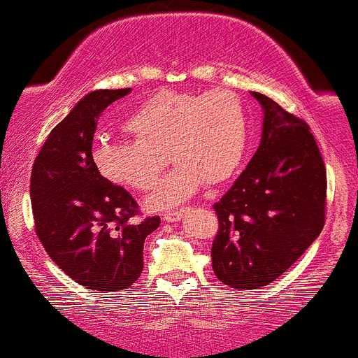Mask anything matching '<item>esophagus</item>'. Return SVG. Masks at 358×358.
Wrapping results in <instances>:
<instances>
[{
  "label": "esophagus",
  "mask_w": 358,
  "mask_h": 358,
  "mask_svg": "<svg viewBox=\"0 0 358 358\" xmlns=\"http://www.w3.org/2000/svg\"><path fill=\"white\" fill-rule=\"evenodd\" d=\"M187 213H189V208H182V210H178V211H169V213H164V220L166 222H178V220H182Z\"/></svg>",
  "instance_id": "esophagus-1"
}]
</instances>
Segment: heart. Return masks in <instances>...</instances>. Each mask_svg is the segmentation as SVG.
<instances>
[{
  "label": "heart",
  "instance_id": "b5f03b06",
  "mask_svg": "<svg viewBox=\"0 0 358 358\" xmlns=\"http://www.w3.org/2000/svg\"><path fill=\"white\" fill-rule=\"evenodd\" d=\"M124 129L129 141H101L92 159L106 180L147 192L169 159L176 168L148 197L152 210H171L196 196L208 182H227L248 147V117L232 92L164 89L131 112Z\"/></svg>",
  "mask_w": 358,
  "mask_h": 358
}]
</instances>
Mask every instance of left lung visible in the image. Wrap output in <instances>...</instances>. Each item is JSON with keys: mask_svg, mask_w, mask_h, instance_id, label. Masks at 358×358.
<instances>
[{"mask_svg": "<svg viewBox=\"0 0 358 358\" xmlns=\"http://www.w3.org/2000/svg\"><path fill=\"white\" fill-rule=\"evenodd\" d=\"M252 96L264 108L262 140L213 204L211 266L236 290L262 289L282 276L322 232L327 203V173L310 126L271 98Z\"/></svg>", "mask_w": 358, "mask_h": 358, "instance_id": "8db88e82", "label": "left lung"}]
</instances>
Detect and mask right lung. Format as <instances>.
Returning <instances> with one entry per match:
<instances>
[{
	"instance_id": "right-lung-1",
	"label": "right lung",
	"mask_w": 358,
	"mask_h": 358,
	"mask_svg": "<svg viewBox=\"0 0 358 358\" xmlns=\"http://www.w3.org/2000/svg\"><path fill=\"white\" fill-rule=\"evenodd\" d=\"M131 89L94 91L50 131L31 171L34 231L62 271L96 292L129 289L143 271V243L159 217L134 222L138 203L92 159L103 110Z\"/></svg>"
}]
</instances>
